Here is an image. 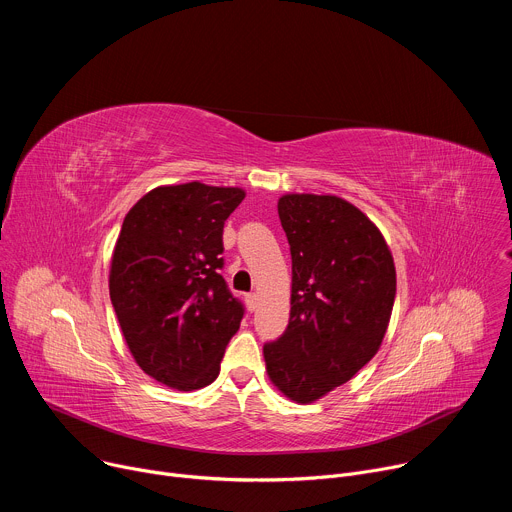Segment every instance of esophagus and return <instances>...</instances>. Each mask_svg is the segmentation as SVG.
Masks as SVG:
<instances>
[{"mask_svg": "<svg viewBox=\"0 0 512 512\" xmlns=\"http://www.w3.org/2000/svg\"><path fill=\"white\" fill-rule=\"evenodd\" d=\"M247 308H249V312L257 310V294H249L247 296Z\"/></svg>", "mask_w": 512, "mask_h": 512, "instance_id": "obj_1", "label": "esophagus"}]
</instances>
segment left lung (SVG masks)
I'll list each match as a JSON object with an SVG mask.
<instances>
[{"label":"left lung","mask_w":512,"mask_h":512,"mask_svg":"<svg viewBox=\"0 0 512 512\" xmlns=\"http://www.w3.org/2000/svg\"><path fill=\"white\" fill-rule=\"evenodd\" d=\"M291 251L285 332L263 346L271 383L312 403L350 381L379 350L395 304V263L381 231L338 196L277 202Z\"/></svg>","instance_id":"1"}]
</instances>
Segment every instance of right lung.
I'll return each instance as SVG.
<instances>
[{
    "label": "right lung",
    "instance_id": "right-lung-1",
    "mask_svg": "<svg viewBox=\"0 0 512 512\" xmlns=\"http://www.w3.org/2000/svg\"><path fill=\"white\" fill-rule=\"evenodd\" d=\"M245 190L200 182L160 186L127 212L111 257L109 294L145 375L194 391L221 371L245 308L223 269V227Z\"/></svg>",
    "mask_w": 512,
    "mask_h": 512
}]
</instances>
